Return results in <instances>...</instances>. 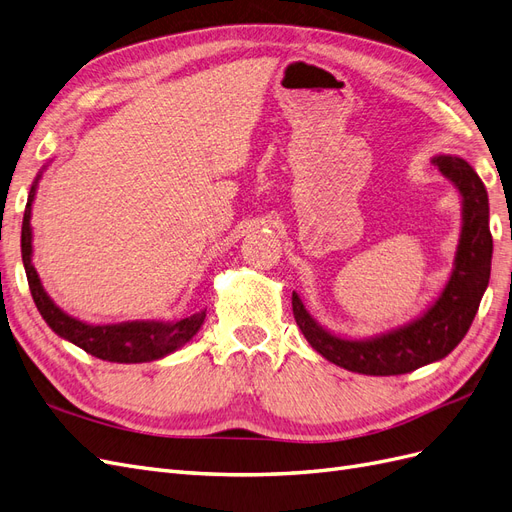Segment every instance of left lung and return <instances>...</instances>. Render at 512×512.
<instances>
[{
    "label": "left lung",
    "mask_w": 512,
    "mask_h": 512,
    "mask_svg": "<svg viewBox=\"0 0 512 512\" xmlns=\"http://www.w3.org/2000/svg\"><path fill=\"white\" fill-rule=\"evenodd\" d=\"M444 179L461 198V232L453 269L444 288L421 316L371 337H344L329 331L307 312L292 292V312L301 333L324 359L365 376H401L442 361L466 337L489 286L493 239L489 196L476 170L459 156H433Z\"/></svg>",
    "instance_id": "1"
}]
</instances>
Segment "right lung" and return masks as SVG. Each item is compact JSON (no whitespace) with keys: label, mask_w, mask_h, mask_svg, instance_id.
I'll list each match as a JSON object with an SVG mask.
<instances>
[{"label":"right lung","mask_w":512,"mask_h":512,"mask_svg":"<svg viewBox=\"0 0 512 512\" xmlns=\"http://www.w3.org/2000/svg\"><path fill=\"white\" fill-rule=\"evenodd\" d=\"M44 168L46 166H42V170L32 183V190H29L21 228L23 267L27 273L29 290H32L34 303L44 322L49 324L51 331H55L61 339H66V342L79 346L87 354L98 356V359L108 363H149L164 359V356L183 348L200 331V327H203L207 316L205 309L179 320H126L115 324H89L66 314L64 309L55 305V301L49 297V292L44 290L40 275L32 262V207Z\"/></svg>","instance_id":"right-lung-1"}]
</instances>
